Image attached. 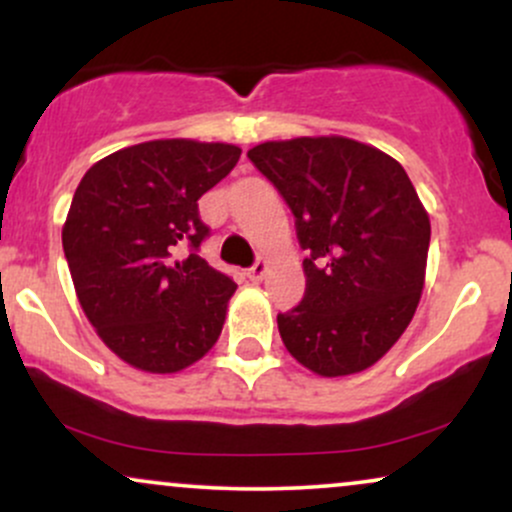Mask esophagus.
Instances as JSON below:
<instances>
[{
    "label": "esophagus",
    "mask_w": 512,
    "mask_h": 512,
    "mask_svg": "<svg viewBox=\"0 0 512 512\" xmlns=\"http://www.w3.org/2000/svg\"><path fill=\"white\" fill-rule=\"evenodd\" d=\"M264 272H267V262L262 260H257L255 264H252V267L248 269V276H250V281H262V276H264Z\"/></svg>",
    "instance_id": "1"
}]
</instances>
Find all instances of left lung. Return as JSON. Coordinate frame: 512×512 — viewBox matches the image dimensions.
<instances>
[{"label":"left lung","instance_id":"1","mask_svg":"<svg viewBox=\"0 0 512 512\" xmlns=\"http://www.w3.org/2000/svg\"><path fill=\"white\" fill-rule=\"evenodd\" d=\"M248 158L296 219L305 293L276 315L289 354L325 378L373 366L424 291L431 221L395 158L346 137L264 142Z\"/></svg>","mask_w":512,"mask_h":512}]
</instances>
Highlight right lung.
<instances>
[{"mask_svg":"<svg viewBox=\"0 0 512 512\" xmlns=\"http://www.w3.org/2000/svg\"><path fill=\"white\" fill-rule=\"evenodd\" d=\"M238 158L233 144L156 139L105 156L76 187L64 257L88 322L129 366L178 373L219 339L236 284L199 257L197 202Z\"/></svg>","mask_w":512,"mask_h":512,"instance_id":"right-lung-1","label":"right lung"}]
</instances>
